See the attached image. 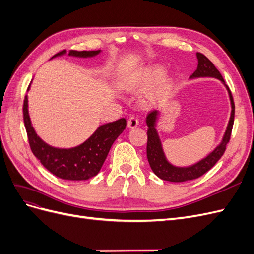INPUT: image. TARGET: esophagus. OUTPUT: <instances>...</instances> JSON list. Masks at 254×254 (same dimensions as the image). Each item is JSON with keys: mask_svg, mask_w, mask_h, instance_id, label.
<instances>
[{"mask_svg": "<svg viewBox=\"0 0 254 254\" xmlns=\"http://www.w3.org/2000/svg\"><path fill=\"white\" fill-rule=\"evenodd\" d=\"M127 125L129 128H135L137 125H139V120H137V118L134 117V115H131V117L128 119Z\"/></svg>", "mask_w": 254, "mask_h": 254, "instance_id": "obj_1", "label": "esophagus"}]
</instances>
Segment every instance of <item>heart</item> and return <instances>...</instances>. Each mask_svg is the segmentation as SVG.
I'll return each mask as SVG.
<instances>
[{"label":"heart","instance_id":"1","mask_svg":"<svg viewBox=\"0 0 254 254\" xmlns=\"http://www.w3.org/2000/svg\"><path fill=\"white\" fill-rule=\"evenodd\" d=\"M163 72V68L161 66L155 65V66H150L145 68L140 74L137 75V78L133 84V87L135 89H143L148 87L149 84H151L153 81L157 80L161 74ZM172 87V80L170 77H164L160 78L149 90V92L146 95L145 102L147 104H156L158 101H160L161 98L164 97L168 91H170Z\"/></svg>","mask_w":254,"mask_h":254}]
</instances>
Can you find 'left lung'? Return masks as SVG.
I'll return each mask as SVG.
<instances>
[{
  "label": "left lung",
  "mask_w": 254,
  "mask_h": 254,
  "mask_svg": "<svg viewBox=\"0 0 254 254\" xmlns=\"http://www.w3.org/2000/svg\"><path fill=\"white\" fill-rule=\"evenodd\" d=\"M197 58H198L197 70L191 74L190 78L214 77V78L219 79L221 82H224L229 92L230 101H231V107H232L231 118H230L226 133L224 135V139H222L221 143L210 153L209 156L205 157L201 161H199L198 163L191 166L177 167L172 165L166 160L162 149V145H161L158 132L155 128L159 112L156 110L149 112L147 115V119H146V123H147V126H148L147 148H146V152H147V159L152 172L155 173L160 179L165 180V181L184 182V181L193 180V179L199 178V177H201L206 172H209L211 168L216 164V162L221 158V156L224 155L226 151L227 144L230 141V137H231L233 123H234V111H235V106H234L231 91H230V89L225 83V80L222 78L219 71L215 67V65L209 58L205 57L201 53H197Z\"/></svg>",
  "instance_id": "left-lung-1"
}]
</instances>
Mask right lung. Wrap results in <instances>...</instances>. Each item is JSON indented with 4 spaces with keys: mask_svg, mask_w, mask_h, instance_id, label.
Listing matches in <instances>:
<instances>
[{
    "mask_svg": "<svg viewBox=\"0 0 254 254\" xmlns=\"http://www.w3.org/2000/svg\"><path fill=\"white\" fill-rule=\"evenodd\" d=\"M99 52H101L99 50H71L68 52V55L75 57H93ZM65 53L66 50H64L55 54L52 58L64 55ZM23 119H24L30 149L35 157L49 172L64 180H87L96 176L101 171L112 144L126 127V120L120 119L99 126L86 142L77 147L60 149L44 143L35 132L28 115L27 96H25L23 104Z\"/></svg>",
    "mask_w": 254,
    "mask_h": 254,
    "instance_id": "1",
    "label": "right lung"
}]
</instances>
